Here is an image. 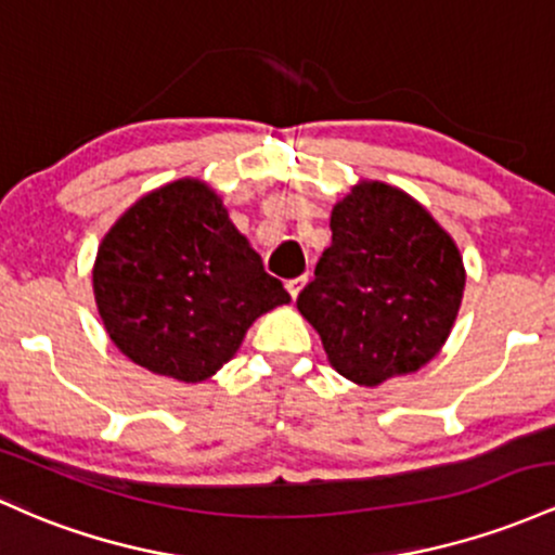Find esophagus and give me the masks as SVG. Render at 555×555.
Listing matches in <instances>:
<instances>
[{"instance_id": "esophagus-1", "label": "esophagus", "mask_w": 555, "mask_h": 555, "mask_svg": "<svg viewBox=\"0 0 555 555\" xmlns=\"http://www.w3.org/2000/svg\"><path fill=\"white\" fill-rule=\"evenodd\" d=\"M304 285H307V275H301V278H291V280H285V288H288V294L291 296H298L301 294V288Z\"/></svg>"}]
</instances>
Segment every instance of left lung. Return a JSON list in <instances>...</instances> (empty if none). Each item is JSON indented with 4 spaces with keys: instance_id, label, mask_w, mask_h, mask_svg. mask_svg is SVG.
Masks as SVG:
<instances>
[{
    "instance_id": "obj_1",
    "label": "left lung",
    "mask_w": 555,
    "mask_h": 555,
    "mask_svg": "<svg viewBox=\"0 0 555 555\" xmlns=\"http://www.w3.org/2000/svg\"><path fill=\"white\" fill-rule=\"evenodd\" d=\"M333 244L296 307L327 361L357 385L412 375L443 348L464 296V261L416 198L361 180L330 215Z\"/></svg>"
}]
</instances>
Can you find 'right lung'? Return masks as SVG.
<instances>
[{
    "label": "right lung",
    "instance_id": "1",
    "mask_svg": "<svg viewBox=\"0 0 555 555\" xmlns=\"http://www.w3.org/2000/svg\"><path fill=\"white\" fill-rule=\"evenodd\" d=\"M93 296L112 344L180 383H202L235 357L264 311L291 301L194 178L141 196L109 228L93 261Z\"/></svg>",
    "mask_w": 555,
    "mask_h": 555
}]
</instances>
